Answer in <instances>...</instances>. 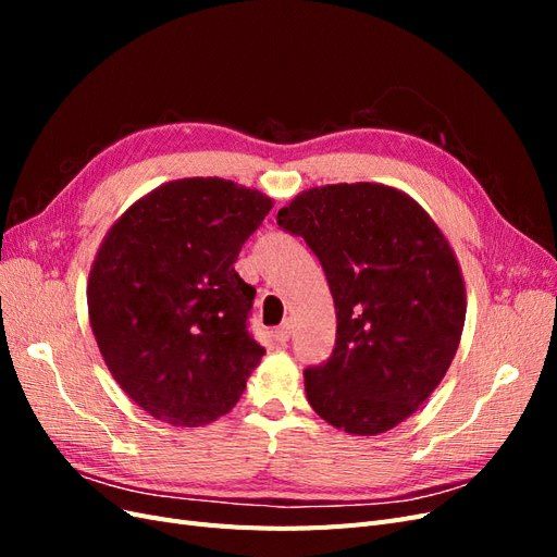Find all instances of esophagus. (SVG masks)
Masks as SVG:
<instances>
[{"instance_id": "esophagus-1", "label": "esophagus", "mask_w": 557, "mask_h": 557, "mask_svg": "<svg viewBox=\"0 0 557 557\" xmlns=\"http://www.w3.org/2000/svg\"><path fill=\"white\" fill-rule=\"evenodd\" d=\"M274 339H276L278 344H285V342L290 339V323H288V320H285L283 325H278V327L274 330Z\"/></svg>"}]
</instances>
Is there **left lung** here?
<instances>
[{
  "instance_id": "left-lung-1",
  "label": "left lung",
  "mask_w": 557,
  "mask_h": 557,
  "mask_svg": "<svg viewBox=\"0 0 557 557\" xmlns=\"http://www.w3.org/2000/svg\"><path fill=\"white\" fill-rule=\"evenodd\" d=\"M276 221L318 256L336 311L330 360L305 369L309 404L348 434L393 430L460 346L467 293L448 239L413 197L383 183L309 188Z\"/></svg>"
}]
</instances>
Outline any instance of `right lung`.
<instances>
[{
  "instance_id": "right-lung-1",
  "label": "right lung",
  "mask_w": 557,
  "mask_h": 557,
  "mask_svg": "<svg viewBox=\"0 0 557 557\" xmlns=\"http://www.w3.org/2000/svg\"><path fill=\"white\" fill-rule=\"evenodd\" d=\"M274 199L218 176L150 190L99 244L88 313L125 395L174 428L232 411L264 356L248 334L256 288L234 262Z\"/></svg>"
}]
</instances>
